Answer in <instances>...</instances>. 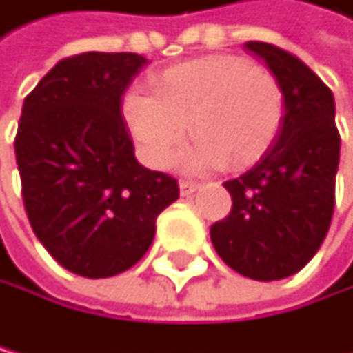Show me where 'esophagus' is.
Segmentation results:
<instances>
[{"label":"esophagus","instance_id":"obj_1","mask_svg":"<svg viewBox=\"0 0 353 353\" xmlns=\"http://www.w3.org/2000/svg\"><path fill=\"white\" fill-rule=\"evenodd\" d=\"M199 190L196 183H190V181H181L179 183V192H181V196H192L194 192Z\"/></svg>","mask_w":353,"mask_h":353}]
</instances>
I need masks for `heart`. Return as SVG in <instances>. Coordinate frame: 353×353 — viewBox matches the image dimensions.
<instances>
[{
    "instance_id": "b5f03b06",
    "label": "heart",
    "mask_w": 353,
    "mask_h": 353,
    "mask_svg": "<svg viewBox=\"0 0 353 353\" xmlns=\"http://www.w3.org/2000/svg\"><path fill=\"white\" fill-rule=\"evenodd\" d=\"M154 96L130 93L124 117L150 165L168 168L185 133L199 143L188 170H242L275 143L284 93L275 76L238 56H207L168 67L152 80Z\"/></svg>"
}]
</instances>
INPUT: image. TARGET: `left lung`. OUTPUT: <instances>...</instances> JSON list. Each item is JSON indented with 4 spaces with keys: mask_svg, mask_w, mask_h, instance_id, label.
<instances>
[{
    "mask_svg": "<svg viewBox=\"0 0 353 353\" xmlns=\"http://www.w3.org/2000/svg\"><path fill=\"white\" fill-rule=\"evenodd\" d=\"M284 93V119L270 150L225 188L231 212L210 229L236 273L257 281L290 277L312 260L332 223L341 137L334 96L297 56L262 41L244 43Z\"/></svg>",
    "mask_w": 353,
    "mask_h": 353,
    "instance_id": "8db88e82",
    "label": "left lung"
}]
</instances>
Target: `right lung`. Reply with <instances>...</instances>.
Segmentation results:
<instances>
[{"mask_svg": "<svg viewBox=\"0 0 353 353\" xmlns=\"http://www.w3.org/2000/svg\"><path fill=\"white\" fill-rule=\"evenodd\" d=\"M148 65L130 52L59 61L23 100L14 139L23 205L61 266L89 279L135 266L154 223L179 199L176 179L143 168L122 96Z\"/></svg>", "mask_w": 353, "mask_h": 353, "instance_id": "right-lung-1", "label": "right lung"}]
</instances>
